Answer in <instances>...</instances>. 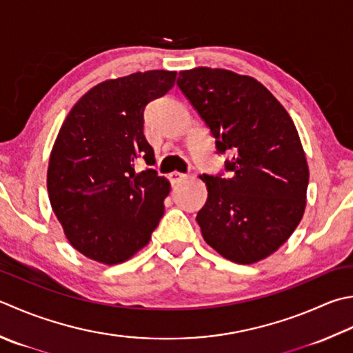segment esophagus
Returning a JSON list of instances; mask_svg holds the SVG:
<instances>
[{
	"instance_id": "1",
	"label": "esophagus",
	"mask_w": 353,
	"mask_h": 353,
	"mask_svg": "<svg viewBox=\"0 0 353 353\" xmlns=\"http://www.w3.org/2000/svg\"><path fill=\"white\" fill-rule=\"evenodd\" d=\"M185 179H186V174H183V172H179V171H172L170 174V181L172 185L181 183L182 181H185Z\"/></svg>"
}]
</instances>
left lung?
Masks as SVG:
<instances>
[{"mask_svg":"<svg viewBox=\"0 0 353 353\" xmlns=\"http://www.w3.org/2000/svg\"><path fill=\"white\" fill-rule=\"evenodd\" d=\"M177 85L216 137L230 177L200 176L208 199L197 212L202 236L222 257L251 265L275 252L306 208L309 168L285 107L251 76L196 67Z\"/></svg>","mask_w":353,"mask_h":353,"instance_id":"obj_1","label":"left lung"}]
</instances>
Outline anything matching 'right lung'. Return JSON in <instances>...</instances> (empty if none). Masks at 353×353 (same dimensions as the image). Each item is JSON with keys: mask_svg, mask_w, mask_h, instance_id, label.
I'll use <instances>...</instances> for the list:
<instances>
[{"mask_svg": "<svg viewBox=\"0 0 353 353\" xmlns=\"http://www.w3.org/2000/svg\"><path fill=\"white\" fill-rule=\"evenodd\" d=\"M176 72H137L90 88L58 133L47 170L52 210L67 240L103 265L122 263L148 245L163 216L170 182L151 168L143 110L174 85Z\"/></svg>", "mask_w": 353, "mask_h": 353, "instance_id": "obj_1", "label": "right lung"}]
</instances>
